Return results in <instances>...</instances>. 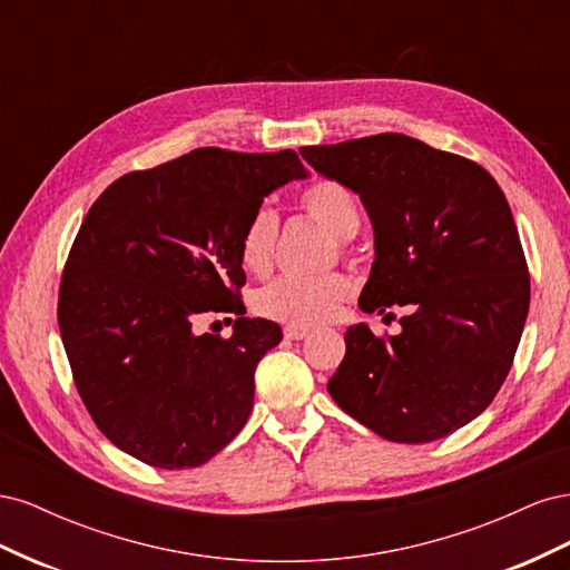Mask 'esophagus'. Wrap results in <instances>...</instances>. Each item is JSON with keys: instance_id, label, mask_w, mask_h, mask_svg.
<instances>
[{"instance_id": "34e87169", "label": "esophagus", "mask_w": 570, "mask_h": 570, "mask_svg": "<svg viewBox=\"0 0 570 570\" xmlns=\"http://www.w3.org/2000/svg\"><path fill=\"white\" fill-rule=\"evenodd\" d=\"M308 327H297V325H287L285 327V337L287 340H304V337H308Z\"/></svg>"}]
</instances>
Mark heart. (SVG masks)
Listing matches in <instances>:
<instances>
[{
  "label": "heart",
  "instance_id": "b5f03b06",
  "mask_svg": "<svg viewBox=\"0 0 570 570\" xmlns=\"http://www.w3.org/2000/svg\"><path fill=\"white\" fill-rule=\"evenodd\" d=\"M299 209L306 218L316 220L327 233L340 237V245L350 239L361 226V209L352 189L335 178H316L308 183L299 197ZM281 239V218L268 206L247 218L243 235H239V264L252 275H264L271 271ZM354 295V283L344 273L316 275V278H299V275H283L264 285L254 295V312L271 321L314 327L333 321L340 306Z\"/></svg>",
  "mask_w": 570,
  "mask_h": 570
}]
</instances>
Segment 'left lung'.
I'll list each match as a JSON object with an SVG mask.
<instances>
[{
    "mask_svg": "<svg viewBox=\"0 0 570 570\" xmlns=\"http://www.w3.org/2000/svg\"><path fill=\"white\" fill-rule=\"evenodd\" d=\"M299 151L354 189L371 216L375 262L361 312H409L400 335L352 325L327 392L392 442L454 433L507 381L530 306L525 254L502 187L475 161L400 132Z\"/></svg>",
    "mask_w": 570,
    "mask_h": 570,
    "instance_id": "1",
    "label": "left lung"
}]
</instances>
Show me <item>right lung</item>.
<instances>
[{
  "mask_svg": "<svg viewBox=\"0 0 570 570\" xmlns=\"http://www.w3.org/2000/svg\"><path fill=\"white\" fill-rule=\"evenodd\" d=\"M306 178L297 151L202 147L114 180L68 252L59 331L73 383L118 450L195 469L247 423L254 371L283 340L247 318L239 235L275 187ZM202 313H235L234 335L199 336Z\"/></svg>",
  "mask_w": 570,
  "mask_h": 570,
  "instance_id": "right-lung-1",
  "label": "right lung"
}]
</instances>
